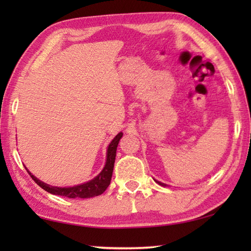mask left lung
Segmentation results:
<instances>
[{
    "instance_id": "left-lung-1",
    "label": "left lung",
    "mask_w": 251,
    "mask_h": 251,
    "mask_svg": "<svg viewBox=\"0 0 251 251\" xmlns=\"http://www.w3.org/2000/svg\"><path fill=\"white\" fill-rule=\"evenodd\" d=\"M155 181L157 182V184H159L160 186H164V187H166V186H167L166 184H164V182H160V181H158V180H156V179H155Z\"/></svg>"
}]
</instances>
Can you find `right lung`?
Here are the masks:
<instances>
[{
  "label": "right lung",
  "instance_id": "obj_1",
  "mask_svg": "<svg viewBox=\"0 0 251 251\" xmlns=\"http://www.w3.org/2000/svg\"><path fill=\"white\" fill-rule=\"evenodd\" d=\"M122 136L123 133L121 131V133H118L115 137L113 138V141L109 143L107 151H106V163L104 168L101 169V172L96 177L93 178V179L87 182H84V184L72 187L50 186L49 184H46V182L40 180L39 178H36L27 168L26 171L29 174V176L32 177V179L35 181L41 188H43L50 194L58 195V196H64L67 198H91L99 196V195H101L105 192L106 188H107L110 184V179H112L114 169V163H115L116 150Z\"/></svg>",
  "mask_w": 251,
  "mask_h": 251
}]
</instances>
